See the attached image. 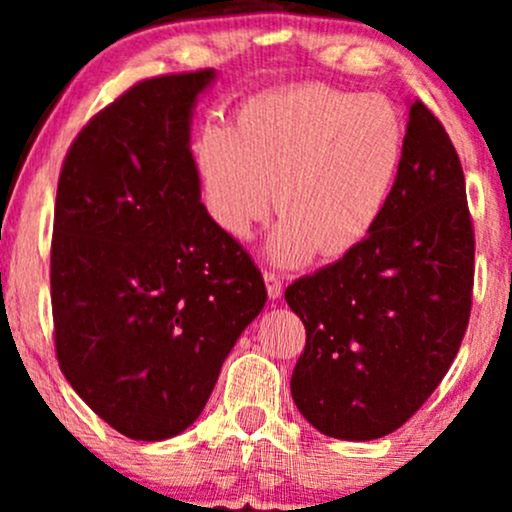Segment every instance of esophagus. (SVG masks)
Listing matches in <instances>:
<instances>
[{
    "label": "esophagus",
    "instance_id": "1",
    "mask_svg": "<svg viewBox=\"0 0 512 512\" xmlns=\"http://www.w3.org/2000/svg\"><path fill=\"white\" fill-rule=\"evenodd\" d=\"M264 284H267V293H269V298H272V301L281 298V293H284V281L279 279V274L264 272Z\"/></svg>",
    "mask_w": 512,
    "mask_h": 512
}]
</instances>
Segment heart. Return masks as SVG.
Returning a JSON list of instances; mask_svg holds the SVG:
<instances>
[{
  "mask_svg": "<svg viewBox=\"0 0 512 512\" xmlns=\"http://www.w3.org/2000/svg\"><path fill=\"white\" fill-rule=\"evenodd\" d=\"M404 158V122L387 98L325 84L260 93L236 127L209 122L195 144L207 216L248 240L272 211L281 264L349 255L383 219Z\"/></svg>",
  "mask_w": 512,
  "mask_h": 512,
  "instance_id": "obj_1",
  "label": "heart"
}]
</instances>
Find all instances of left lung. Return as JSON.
<instances>
[{
  "instance_id": "left-lung-1",
  "label": "left lung",
  "mask_w": 512,
  "mask_h": 512,
  "mask_svg": "<svg viewBox=\"0 0 512 512\" xmlns=\"http://www.w3.org/2000/svg\"><path fill=\"white\" fill-rule=\"evenodd\" d=\"M474 231L448 132L409 103L402 170L373 233L284 298L305 325L291 395L317 431L375 440L431 397L472 310Z\"/></svg>"
}]
</instances>
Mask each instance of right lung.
<instances>
[{
	"label": "right lung",
	"instance_id": "right-lung-1",
	"mask_svg": "<svg viewBox=\"0 0 512 512\" xmlns=\"http://www.w3.org/2000/svg\"><path fill=\"white\" fill-rule=\"evenodd\" d=\"M214 69L146 79L74 139L60 173L50 286L64 378L132 440L197 421L267 303L260 269L202 204L190 149Z\"/></svg>",
	"mask_w": 512,
	"mask_h": 512
}]
</instances>
